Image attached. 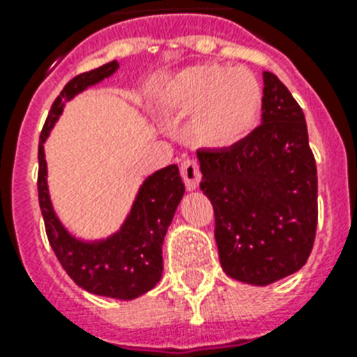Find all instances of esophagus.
<instances>
[{
  "label": "esophagus",
  "instance_id": "obj_1",
  "mask_svg": "<svg viewBox=\"0 0 357 357\" xmlns=\"http://www.w3.org/2000/svg\"><path fill=\"white\" fill-rule=\"evenodd\" d=\"M181 178H183L185 185H187V189L189 190L198 187L202 172H200V165H198L196 159H185V161L181 162Z\"/></svg>",
  "mask_w": 357,
  "mask_h": 357
}]
</instances>
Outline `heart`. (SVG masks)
I'll return each mask as SVG.
<instances>
[{
    "label": "heart",
    "mask_w": 357,
    "mask_h": 357,
    "mask_svg": "<svg viewBox=\"0 0 357 357\" xmlns=\"http://www.w3.org/2000/svg\"><path fill=\"white\" fill-rule=\"evenodd\" d=\"M167 113H195V131L206 144L231 146L248 133L261 107V89L246 68L196 64L170 75L157 92Z\"/></svg>",
    "instance_id": "1"
}]
</instances>
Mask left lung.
Here are the masks:
<instances>
[{"label":"left lung","instance_id":"8db88e82","mask_svg":"<svg viewBox=\"0 0 357 357\" xmlns=\"http://www.w3.org/2000/svg\"><path fill=\"white\" fill-rule=\"evenodd\" d=\"M263 83L259 126L229 148L198 150L222 271L254 285L305 265L319 218L304 111L272 72Z\"/></svg>","mask_w":357,"mask_h":357}]
</instances>
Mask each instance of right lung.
Wrapping results in <instances>:
<instances>
[{
    "mask_svg": "<svg viewBox=\"0 0 357 357\" xmlns=\"http://www.w3.org/2000/svg\"><path fill=\"white\" fill-rule=\"evenodd\" d=\"M116 61L100 68L75 75L70 79L53 102L38 140V204H40L47 241L57 255L59 263L79 287L92 294L111 298L131 300L155 287L162 274V241L185 185L176 165L162 168L146 179L119 234L100 243H81L61 226L53 213L46 183L44 140L50 129L63 113L64 102L114 74Z\"/></svg>",
    "mask_w": 357,
    "mask_h": 357,
    "instance_id": "1",
    "label": "right lung"
}]
</instances>
